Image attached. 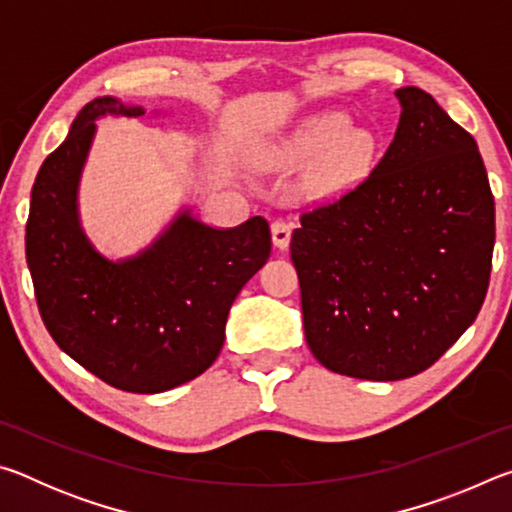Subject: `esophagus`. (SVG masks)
<instances>
[{
    "mask_svg": "<svg viewBox=\"0 0 512 512\" xmlns=\"http://www.w3.org/2000/svg\"><path fill=\"white\" fill-rule=\"evenodd\" d=\"M291 230H293V225H291V223L282 221V219L273 221V223H271L273 246H275V248H280V250H287V248H289V244H291Z\"/></svg>",
    "mask_w": 512,
    "mask_h": 512,
    "instance_id": "34e87169",
    "label": "esophagus"
}]
</instances>
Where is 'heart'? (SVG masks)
I'll use <instances>...</instances> for the list:
<instances>
[{
	"instance_id": "1",
	"label": "heart",
	"mask_w": 512,
	"mask_h": 512,
	"mask_svg": "<svg viewBox=\"0 0 512 512\" xmlns=\"http://www.w3.org/2000/svg\"><path fill=\"white\" fill-rule=\"evenodd\" d=\"M377 155V137L370 128L350 126V117L329 110L302 121L280 144V160L289 167L313 162L311 180L320 192H336L366 176Z\"/></svg>"
}]
</instances>
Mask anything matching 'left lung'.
<instances>
[{"instance_id":"left-lung-1","label":"left lung","mask_w":512,"mask_h":512,"mask_svg":"<svg viewBox=\"0 0 512 512\" xmlns=\"http://www.w3.org/2000/svg\"><path fill=\"white\" fill-rule=\"evenodd\" d=\"M384 158L291 235L302 323L339 375H418L474 323L490 282L495 198L479 146L436 99L400 88Z\"/></svg>"}]
</instances>
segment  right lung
<instances>
[{
    "label": "right lung",
    "instance_id": "obj_1",
    "mask_svg": "<svg viewBox=\"0 0 512 512\" xmlns=\"http://www.w3.org/2000/svg\"><path fill=\"white\" fill-rule=\"evenodd\" d=\"M144 115L117 97H97L76 115L31 189L27 264L60 350L119 391L162 393L219 357L232 302L271 255V228L262 216L212 228L183 207L137 255L99 253L79 214L97 121Z\"/></svg>",
    "mask_w": 512,
    "mask_h": 512
}]
</instances>
